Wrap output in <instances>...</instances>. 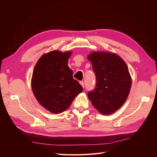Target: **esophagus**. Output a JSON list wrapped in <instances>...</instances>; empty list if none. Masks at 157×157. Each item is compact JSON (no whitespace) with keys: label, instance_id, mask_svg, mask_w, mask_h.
I'll return each mask as SVG.
<instances>
[{"label":"esophagus","instance_id":"esophagus-1","mask_svg":"<svg viewBox=\"0 0 157 157\" xmlns=\"http://www.w3.org/2000/svg\"><path fill=\"white\" fill-rule=\"evenodd\" d=\"M80 85H81V86L84 88V82H83V81H80Z\"/></svg>","mask_w":157,"mask_h":157}]
</instances>
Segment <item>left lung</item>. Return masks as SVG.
Masks as SVG:
<instances>
[{"instance_id":"left-lung-1","label":"left lung","mask_w":157,"mask_h":157,"mask_svg":"<svg viewBox=\"0 0 157 157\" xmlns=\"http://www.w3.org/2000/svg\"><path fill=\"white\" fill-rule=\"evenodd\" d=\"M96 77V87L88 92L93 106L103 115H110L126 101L132 79L127 65L120 56L105 52L88 56Z\"/></svg>"}]
</instances>
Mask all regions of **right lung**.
I'll return each mask as SVG.
<instances>
[{"label": "right lung", "mask_w": 157, "mask_h": 157, "mask_svg": "<svg viewBox=\"0 0 157 157\" xmlns=\"http://www.w3.org/2000/svg\"><path fill=\"white\" fill-rule=\"evenodd\" d=\"M71 52L54 50L42 56L33 71L31 87L37 101L52 113L65 111L83 88L67 65Z\"/></svg>", "instance_id": "add662e5"}]
</instances>
